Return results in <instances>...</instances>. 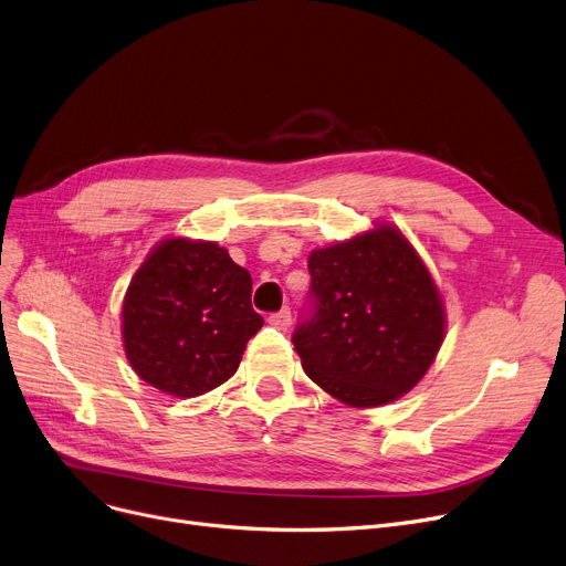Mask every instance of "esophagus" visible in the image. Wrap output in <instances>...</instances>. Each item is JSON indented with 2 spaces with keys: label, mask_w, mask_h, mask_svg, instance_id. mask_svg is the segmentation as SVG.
Returning <instances> with one entry per match:
<instances>
[{
  "label": "esophagus",
  "mask_w": 566,
  "mask_h": 566,
  "mask_svg": "<svg viewBox=\"0 0 566 566\" xmlns=\"http://www.w3.org/2000/svg\"><path fill=\"white\" fill-rule=\"evenodd\" d=\"M268 324L280 328V331H286V328L291 326V310L284 307V310L275 312V314H270V316H268Z\"/></svg>",
  "instance_id": "1"
}]
</instances>
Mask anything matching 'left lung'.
<instances>
[{"label": "left lung", "instance_id": "left-lung-1", "mask_svg": "<svg viewBox=\"0 0 566 566\" xmlns=\"http://www.w3.org/2000/svg\"><path fill=\"white\" fill-rule=\"evenodd\" d=\"M312 310L293 333L303 370L349 407H381L423 379L447 331L441 293L390 224L307 259Z\"/></svg>", "mask_w": 566, "mask_h": 566}]
</instances>
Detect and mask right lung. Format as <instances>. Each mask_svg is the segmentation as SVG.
<instances>
[{
  "label": "right lung",
  "mask_w": 566,
  "mask_h": 566,
  "mask_svg": "<svg viewBox=\"0 0 566 566\" xmlns=\"http://www.w3.org/2000/svg\"><path fill=\"white\" fill-rule=\"evenodd\" d=\"M261 326L250 273L206 240H161L122 303L134 373L174 398L203 396L231 379Z\"/></svg>",
  "instance_id": "add662e5"
}]
</instances>
